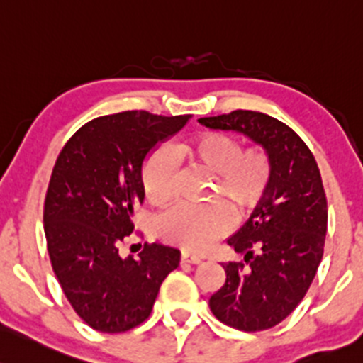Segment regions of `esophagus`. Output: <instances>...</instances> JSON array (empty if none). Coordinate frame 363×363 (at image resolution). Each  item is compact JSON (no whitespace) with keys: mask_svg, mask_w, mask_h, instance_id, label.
<instances>
[{"mask_svg":"<svg viewBox=\"0 0 363 363\" xmlns=\"http://www.w3.org/2000/svg\"><path fill=\"white\" fill-rule=\"evenodd\" d=\"M181 261L182 262H189V264H200L201 257H198V255H194V254H189V252H182Z\"/></svg>","mask_w":363,"mask_h":363,"instance_id":"1","label":"esophagus"}]
</instances>
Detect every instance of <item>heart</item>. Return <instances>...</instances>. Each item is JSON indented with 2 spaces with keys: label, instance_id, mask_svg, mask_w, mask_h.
Segmentation results:
<instances>
[{
  "label": "heart",
  "instance_id": "b5f03b06",
  "mask_svg": "<svg viewBox=\"0 0 363 363\" xmlns=\"http://www.w3.org/2000/svg\"><path fill=\"white\" fill-rule=\"evenodd\" d=\"M179 158L213 175V196L220 198L236 216L261 200L272 179V160L261 147L242 150L236 137L224 132H203L177 147ZM177 167L169 150L160 147L146 160L143 188L147 201L163 205L174 198ZM230 230V216L219 203L193 207L175 205L160 217V236L186 250L201 252Z\"/></svg>",
  "mask_w": 363,
  "mask_h": 363
}]
</instances>
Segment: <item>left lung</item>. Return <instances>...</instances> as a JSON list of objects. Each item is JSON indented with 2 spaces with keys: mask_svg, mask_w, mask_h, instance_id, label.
Returning a JSON list of instances; mask_svg holds the SVG:
<instances>
[{
  "mask_svg": "<svg viewBox=\"0 0 363 363\" xmlns=\"http://www.w3.org/2000/svg\"><path fill=\"white\" fill-rule=\"evenodd\" d=\"M212 130H233L264 147L272 179L249 220L228 238L242 262L223 264L226 281L208 299L217 320L245 333L272 329L310 289L323 255L327 198L310 147L277 118L233 111L200 118Z\"/></svg>",
  "mask_w": 363,
  "mask_h": 363,
  "instance_id": "left-lung-1",
  "label": "left lung"
}]
</instances>
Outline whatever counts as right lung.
Wrapping results in <instances>:
<instances>
[{
	"label": "right lung",
	"mask_w": 363,
	"mask_h": 363,
	"mask_svg": "<svg viewBox=\"0 0 363 363\" xmlns=\"http://www.w3.org/2000/svg\"><path fill=\"white\" fill-rule=\"evenodd\" d=\"M184 116L125 111L95 118L66 143L45 198L52 268L79 318L104 334L127 333L151 315L160 285L181 261L172 247L121 257L144 201L147 155L184 127Z\"/></svg>",
	"instance_id": "add662e5"
}]
</instances>
